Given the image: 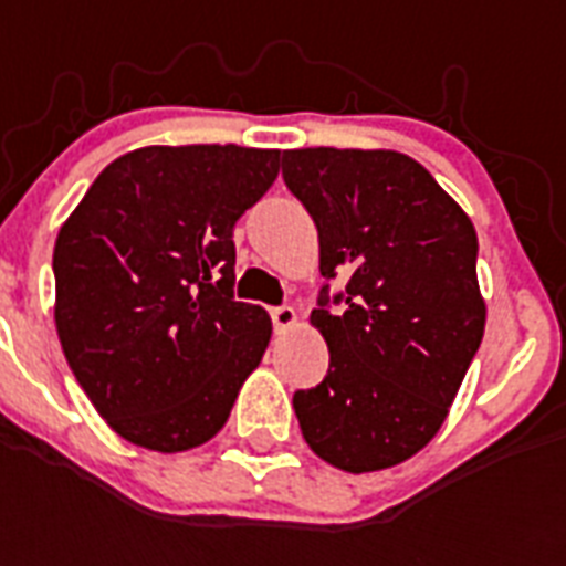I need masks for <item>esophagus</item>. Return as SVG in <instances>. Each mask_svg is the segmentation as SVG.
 <instances>
[{
  "label": "esophagus",
  "instance_id": "1",
  "mask_svg": "<svg viewBox=\"0 0 566 566\" xmlns=\"http://www.w3.org/2000/svg\"><path fill=\"white\" fill-rule=\"evenodd\" d=\"M270 319H273L275 332H284L296 323V311L291 305H275V308H270Z\"/></svg>",
  "mask_w": 566,
  "mask_h": 566
}]
</instances>
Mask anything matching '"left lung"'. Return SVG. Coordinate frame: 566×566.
<instances>
[{"instance_id": "obj_1", "label": "left lung", "mask_w": 566, "mask_h": 566, "mask_svg": "<svg viewBox=\"0 0 566 566\" xmlns=\"http://www.w3.org/2000/svg\"><path fill=\"white\" fill-rule=\"evenodd\" d=\"M282 179L319 234L311 323L328 373L296 390L302 438L323 461L370 473L420 452L484 335L479 238L422 164L399 153L293 149Z\"/></svg>"}]
</instances>
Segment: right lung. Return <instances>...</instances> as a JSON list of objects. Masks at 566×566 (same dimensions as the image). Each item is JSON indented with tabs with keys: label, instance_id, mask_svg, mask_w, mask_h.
<instances>
[{
	"label": "right lung",
	"instance_id": "obj_1",
	"mask_svg": "<svg viewBox=\"0 0 566 566\" xmlns=\"http://www.w3.org/2000/svg\"><path fill=\"white\" fill-rule=\"evenodd\" d=\"M279 176V149L144 146L96 176L55 240L61 349L102 420L155 452L226 426L270 344L234 300V222Z\"/></svg>",
	"mask_w": 566,
	"mask_h": 566
}]
</instances>
